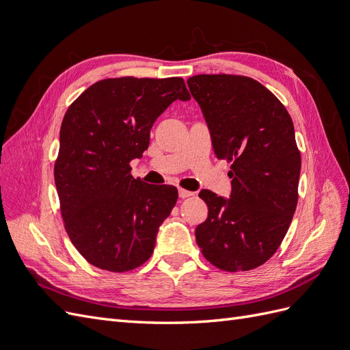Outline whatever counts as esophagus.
I'll return each instance as SVG.
<instances>
[{
	"instance_id": "esophagus-1",
	"label": "esophagus",
	"mask_w": 350,
	"mask_h": 350,
	"mask_svg": "<svg viewBox=\"0 0 350 350\" xmlns=\"http://www.w3.org/2000/svg\"><path fill=\"white\" fill-rule=\"evenodd\" d=\"M178 194H179V198H188V197H193L194 196V193L187 191V189H184V188H179L178 189Z\"/></svg>"
}]
</instances>
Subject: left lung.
<instances>
[{
    "label": "left lung",
    "mask_w": 350,
    "mask_h": 350,
    "mask_svg": "<svg viewBox=\"0 0 350 350\" xmlns=\"http://www.w3.org/2000/svg\"><path fill=\"white\" fill-rule=\"evenodd\" d=\"M187 84L207 122L217 159L230 162V197L203 189L208 207L196 241L213 266L247 271L266 262L289 229L301 174L291 115L250 77L198 74Z\"/></svg>",
    "instance_id": "1"
}]
</instances>
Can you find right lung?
Instances as JSON below:
<instances>
[{
    "label": "right lung",
    "mask_w": 350,
    "mask_h": 350,
    "mask_svg": "<svg viewBox=\"0 0 350 350\" xmlns=\"http://www.w3.org/2000/svg\"><path fill=\"white\" fill-rule=\"evenodd\" d=\"M191 96L181 77L105 79L67 109L54 167L61 215L81 256L102 270L142 266L178 200L172 185L134 179L150 130L169 105Z\"/></svg>",
    "instance_id": "add662e5"
}]
</instances>
